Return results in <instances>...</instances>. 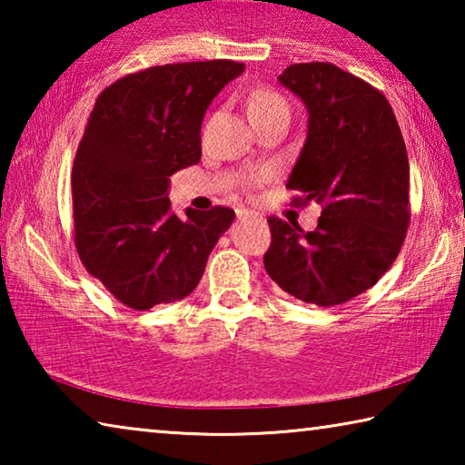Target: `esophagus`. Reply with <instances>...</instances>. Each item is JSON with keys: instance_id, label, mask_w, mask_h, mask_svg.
Returning a JSON list of instances; mask_svg holds the SVG:
<instances>
[{"instance_id": "1", "label": "esophagus", "mask_w": 465, "mask_h": 465, "mask_svg": "<svg viewBox=\"0 0 465 465\" xmlns=\"http://www.w3.org/2000/svg\"><path fill=\"white\" fill-rule=\"evenodd\" d=\"M235 215H238V219H248V217H252L254 213H252L250 209H235Z\"/></svg>"}]
</instances>
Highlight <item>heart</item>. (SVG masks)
I'll use <instances>...</instances> for the list:
<instances>
[{
	"label": "heart",
	"mask_w": 465,
	"mask_h": 465,
	"mask_svg": "<svg viewBox=\"0 0 465 465\" xmlns=\"http://www.w3.org/2000/svg\"><path fill=\"white\" fill-rule=\"evenodd\" d=\"M248 108H250V116L254 119V116H261V114H269V113H287L289 114V104L287 100L281 96L279 92H274L272 88H258L252 92L250 102H248ZM266 172H252L248 176V183L250 184H256L264 180Z\"/></svg>",
	"instance_id": "b5f03b06"
}]
</instances>
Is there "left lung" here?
Masks as SVG:
<instances>
[{
    "instance_id": "8db88e82",
    "label": "left lung",
    "mask_w": 465,
    "mask_h": 465,
    "mask_svg": "<svg viewBox=\"0 0 465 465\" xmlns=\"http://www.w3.org/2000/svg\"><path fill=\"white\" fill-rule=\"evenodd\" d=\"M279 82L305 102L308 139L287 180L293 204L318 203L313 232L269 217L264 269L289 295L330 308L373 287L411 225V166L388 98L332 63H293Z\"/></svg>"
}]
</instances>
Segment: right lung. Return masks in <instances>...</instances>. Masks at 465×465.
Masks as SVG:
<instances>
[{
    "mask_svg": "<svg viewBox=\"0 0 465 465\" xmlns=\"http://www.w3.org/2000/svg\"><path fill=\"white\" fill-rule=\"evenodd\" d=\"M243 72L230 59L168 63L110 84L77 147L74 242L94 279L131 310L193 293L230 207L170 213V176L201 160L204 110Z\"/></svg>",
    "mask_w": 465,
    "mask_h": 465,
    "instance_id": "obj_1",
    "label": "right lung"
}]
</instances>
